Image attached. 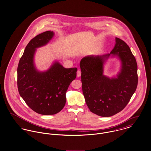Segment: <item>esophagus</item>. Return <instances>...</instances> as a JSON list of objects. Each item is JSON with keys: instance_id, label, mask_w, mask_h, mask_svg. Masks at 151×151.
<instances>
[{"instance_id": "esophagus-1", "label": "esophagus", "mask_w": 151, "mask_h": 151, "mask_svg": "<svg viewBox=\"0 0 151 151\" xmlns=\"http://www.w3.org/2000/svg\"><path fill=\"white\" fill-rule=\"evenodd\" d=\"M81 71L80 70H78L77 72V77H80L81 76Z\"/></svg>"}]
</instances>
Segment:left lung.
I'll list each match as a JSON object with an SVG mask.
<instances>
[{"label": "left lung", "instance_id": "1", "mask_svg": "<svg viewBox=\"0 0 151 151\" xmlns=\"http://www.w3.org/2000/svg\"><path fill=\"white\" fill-rule=\"evenodd\" d=\"M110 54L84 57L80 62L82 92L87 106L96 115L109 117L119 112L127 106L138 84L137 64L128 45L116 37ZM111 55L122 61L116 78L103 74L104 62Z\"/></svg>", "mask_w": 151, "mask_h": 151}]
</instances>
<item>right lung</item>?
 Segmentation results:
<instances>
[{
    "label": "right lung",
    "mask_w": 151,
    "mask_h": 151,
    "mask_svg": "<svg viewBox=\"0 0 151 151\" xmlns=\"http://www.w3.org/2000/svg\"><path fill=\"white\" fill-rule=\"evenodd\" d=\"M54 35L52 31H46L29 41L17 68L20 96L29 108L41 115H54L63 109L66 91L77 76V68L66 69L58 62L45 71H39L35 68L36 48L46 45Z\"/></svg>",
    "instance_id": "add662e5"
}]
</instances>
